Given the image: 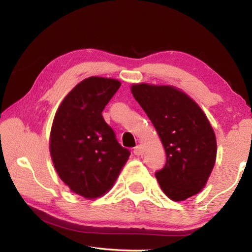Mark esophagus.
<instances>
[{
	"instance_id": "esophagus-1",
	"label": "esophagus",
	"mask_w": 252,
	"mask_h": 252,
	"mask_svg": "<svg viewBox=\"0 0 252 252\" xmlns=\"http://www.w3.org/2000/svg\"><path fill=\"white\" fill-rule=\"evenodd\" d=\"M133 153L135 156H140L142 153V148L141 146H136L134 149H133Z\"/></svg>"
}]
</instances>
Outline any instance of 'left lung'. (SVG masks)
Returning a JSON list of instances; mask_svg holds the SVG:
<instances>
[{
	"mask_svg": "<svg viewBox=\"0 0 252 252\" xmlns=\"http://www.w3.org/2000/svg\"><path fill=\"white\" fill-rule=\"evenodd\" d=\"M131 92L164 147L167 161L156 172L162 191L173 201L199 193L217 157L216 135L206 114L186 93L170 85L133 84Z\"/></svg>",
	"mask_w": 252,
	"mask_h": 252,
	"instance_id": "left-lung-1",
	"label": "left lung"
}]
</instances>
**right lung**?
Wrapping results in <instances>:
<instances>
[{
	"mask_svg": "<svg viewBox=\"0 0 252 252\" xmlns=\"http://www.w3.org/2000/svg\"><path fill=\"white\" fill-rule=\"evenodd\" d=\"M120 81L91 76L67 94L55 113L50 153L59 177L76 194L101 197L111 189L130 151L118 142L102 111Z\"/></svg>",
	"mask_w": 252,
	"mask_h": 252,
	"instance_id": "obj_1",
	"label": "right lung"
}]
</instances>
